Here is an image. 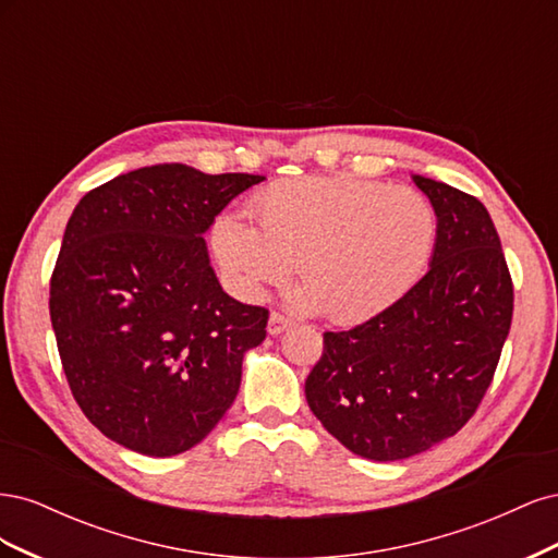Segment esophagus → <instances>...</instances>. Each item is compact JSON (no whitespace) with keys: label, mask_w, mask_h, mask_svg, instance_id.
I'll return each mask as SVG.
<instances>
[{"label":"esophagus","mask_w":558,"mask_h":558,"mask_svg":"<svg viewBox=\"0 0 558 558\" xmlns=\"http://www.w3.org/2000/svg\"><path fill=\"white\" fill-rule=\"evenodd\" d=\"M291 326H293V318L291 316H286L281 312L269 314V324H267L269 335H281L283 330H289Z\"/></svg>","instance_id":"obj_1"}]
</instances>
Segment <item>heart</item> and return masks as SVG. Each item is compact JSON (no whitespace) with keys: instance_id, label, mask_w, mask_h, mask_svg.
Instances as JSON below:
<instances>
[{"instance_id":"b5f03b06","label":"heart","mask_w":558,"mask_h":558,"mask_svg":"<svg viewBox=\"0 0 558 558\" xmlns=\"http://www.w3.org/2000/svg\"><path fill=\"white\" fill-rule=\"evenodd\" d=\"M258 228L238 214L211 226V248L244 300L289 279L298 265L305 307L353 324L393 305L424 272L437 240L428 197L408 185L353 177H295L251 199Z\"/></svg>"}]
</instances>
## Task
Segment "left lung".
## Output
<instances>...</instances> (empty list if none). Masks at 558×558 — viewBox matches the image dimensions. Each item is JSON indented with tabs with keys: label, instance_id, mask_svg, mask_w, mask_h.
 I'll use <instances>...</instances> for the list:
<instances>
[{
	"label": "left lung",
	"instance_id": "left-lung-1",
	"mask_svg": "<svg viewBox=\"0 0 558 558\" xmlns=\"http://www.w3.org/2000/svg\"><path fill=\"white\" fill-rule=\"evenodd\" d=\"M437 214L430 269L391 307L340 332L305 381L310 410L349 451L402 461L459 433L492 386L514 286L477 197L414 177Z\"/></svg>",
	"mask_w": 558,
	"mask_h": 558
}]
</instances>
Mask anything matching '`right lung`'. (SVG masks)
<instances>
[{
	"instance_id": "right-lung-1",
	"label": "right lung",
	"mask_w": 558,
	"mask_h": 558,
	"mask_svg": "<svg viewBox=\"0 0 558 558\" xmlns=\"http://www.w3.org/2000/svg\"><path fill=\"white\" fill-rule=\"evenodd\" d=\"M258 174L142 167L81 197L50 275V324L81 412L144 456L189 451L214 430L269 312L218 283L205 234Z\"/></svg>"
}]
</instances>
